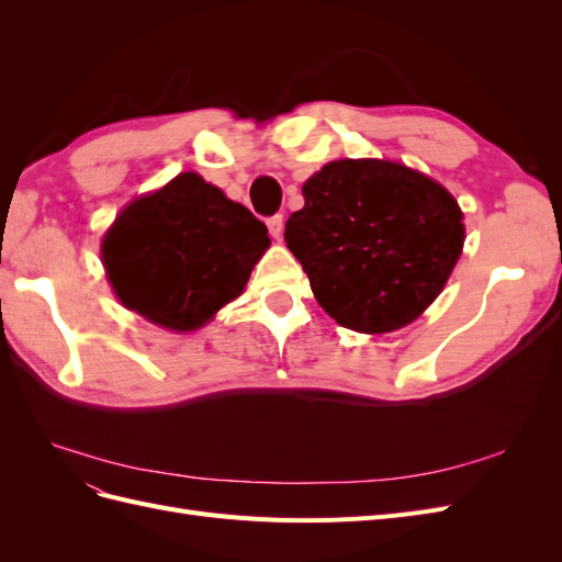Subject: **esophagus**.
<instances>
[{"instance_id": "esophagus-1", "label": "esophagus", "mask_w": 562, "mask_h": 562, "mask_svg": "<svg viewBox=\"0 0 562 562\" xmlns=\"http://www.w3.org/2000/svg\"><path fill=\"white\" fill-rule=\"evenodd\" d=\"M267 227H269V234L274 236V239H279V236L283 234V215H281V213L271 215V217L267 220Z\"/></svg>"}]
</instances>
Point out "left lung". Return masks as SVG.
I'll return each instance as SVG.
<instances>
[{"mask_svg": "<svg viewBox=\"0 0 562 562\" xmlns=\"http://www.w3.org/2000/svg\"><path fill=\"white\" fill-rule=\"evenodd\" d=\"M302 194L285 244L339 326L403 328L443 291L464 225L438 182L394 161L342 159L323 166Z\"/></svg>", "mask_w": 562, "mask_h": 562, "instance_id": "left-lung-1", "label": "left lung"}]
</instances>
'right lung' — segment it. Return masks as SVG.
<instances>
[{"label":"right lung","instance_id":"1","mask_svg":"<svg viewBox=\"0 0 562 562\" xmlns=\"http://www.w3.org/2000/svg\"><path fill=\"white\" fill-rule=\"evenodd\" d=\"M267 246L262 220L201 176L180 173L114 220L103 262L128 310L182 333L241 295Z\"/></svg>","mask_w":562,"mask_h":562}]
</instances>
